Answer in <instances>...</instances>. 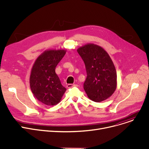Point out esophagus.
<instances>
[{"mask_svg":"<svg viewBox=\"0 0 149 149\" xmlns=\"http://www.w3.org/2000/svg\"><path fill=\"white\" fill-rule=\"evenodd\" d=\"M74 86H77V85H76V84H68V85H67V88H72V87Z\"/></svg>","mask_w":149,"mask_h":149,"instance_id":"34e87169","label":"esophagus"}]
</instances>
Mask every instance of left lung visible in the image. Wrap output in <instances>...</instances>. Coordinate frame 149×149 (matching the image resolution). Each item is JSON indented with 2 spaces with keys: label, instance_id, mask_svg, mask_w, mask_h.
Returning a JSON list of instances; mask_svg holds the SVG:
<instances>
[{
  "label": "left lung",
  "instance_id": "1",
  "mask_svg": "<svg viewBox=\"0 0 149 149\" xmlns=\"http://www.w3.org/2000/svg\"><path fill=\"white\" fill-rule=\"evenodd\" d=\"M85 65L87 76L84 89L88 97L95 102L105 100L115 92L117 72L107 52L102 47L88 43L77 49Z\"/></svg>",
  "mask_w": 149,
  "mask_h": 149
}]
</instances>
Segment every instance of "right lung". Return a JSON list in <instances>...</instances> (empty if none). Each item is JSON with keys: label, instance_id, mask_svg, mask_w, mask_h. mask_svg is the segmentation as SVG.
Wrapping results in <instances>:
<instances>
[{"label": "right lung", "instance_id": "add662e5", "mask_svg": "<svg viewBox=\"0 0 149 149\" xmlns=\"http://www.w3.org/2000/svg\"><path fill=\"white\" fill-rule=\"evenodd\" d=\"M65 53V49L46 50L38 56L32 67L31 91L38 101L47 106L59 103L66 91L55 73L56 65Z\"/></svg>", "mask_w": 149, "mask_h": 149}]
</instances>
